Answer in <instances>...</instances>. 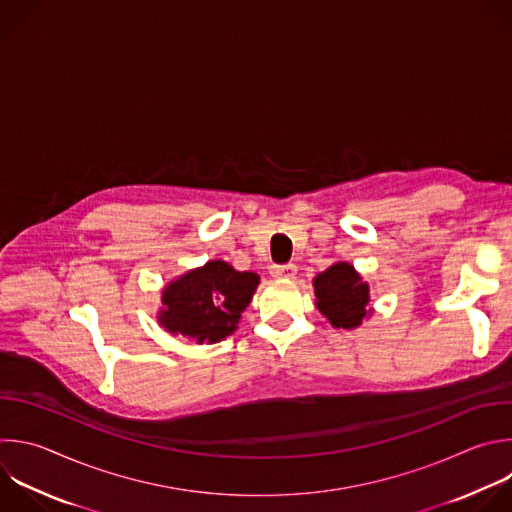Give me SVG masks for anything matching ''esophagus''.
<instances>
[{"instance_id":"obj_1","label":"esophagus","mask_w":512,"mask_h":512,"mask_svg":"<svg viewBox=\"0 0 512 512\" xmlns=\"http://www.w3.org/2000/svg\"><path fill=\"white\" fill-rule=\"evenodd\" d=\"M271 275L275 277V279H295V275H297V267L295 265H275V267H271Z\"/></svg>"}]
</instances>
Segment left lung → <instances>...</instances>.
Wrapping results in <instances>:
<instances>
[{
  "mask_svg": "<svg viewBox=\"0 0 512 512\" xmlns=\"http://www.w3.org/2000/svg\"><path fill=\"white\" fill-rule=\"evenodd\" d=\"M315 307L335 329H356L374 313L370 285L348 261H337L313 279Z\"/></svg>",
  "mask_w": 512,
  "mask_h": 512,
  "instance_id": "obj_1",
  "label": "left lung"
}]
</instances>
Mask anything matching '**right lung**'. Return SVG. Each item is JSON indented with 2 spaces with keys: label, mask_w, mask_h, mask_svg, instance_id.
<instances>
[{
  "label": "right lung",
  "mask_w": 512,
  "mask_h": 512,
  "mask_svg": "<svg viewBox=\"0 0 512 512\" xmlns=\"http://www.w3.org/2000/svg\"><path fill=\"white\" fill-rule=\"evenodd\" d=\"M257 285L253 271H237L223 259L207 261L162 287L156 319L168 333L197 344L223 342L237 331Z\"/></svg>",
  "instance_id": "add662e5"
}]
</instances>
